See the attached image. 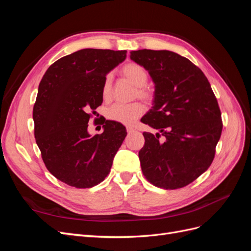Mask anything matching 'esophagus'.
Masks as SVG:
<instances>
[{
  "label": "esophagus",
  "instance_id": "obj_1",
  "mask_svg": "<svg viewBox=\"0 0 251 251\" xmlns=\"http://www.w3.org/2000/svg\"><path fill=\"white\" fill-rule=\"evenodd\" d=\"M126 131H127V133H132L135 131V128L132 126H126Z\"/></svg>",
  "mask_w": 251,
  "mask_h": 251
}]
</instances>
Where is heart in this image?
Returning <instances> with one entry per match:
<instances>
[{
    "label": "heart",
    "mask_w": 251,
    "mask_h": 251,
    "mask_svg": "<svg viewBox=\"0 0 251 251\" xmlns=\"http://www.w3.org/2000/svg\"><path fill=\"white\" fill-rule=\"evenodd\" d=\"M120 74L130 81L133 86L136 87L134 96L139 97L141 100L148 102L153 100V92L147 88V83L149 79V74L147 70L142 66L137 63H127L120 69ZM101 95L103 100L108 101L112 97V76L109 74L104 77ZM144 112L143 104L140 102H133L130 104H113L108 110L107 116L110 120L115 123L131 126L137 120Z\"/></svg>",
    "instance_id": "1"
}]
</instances>
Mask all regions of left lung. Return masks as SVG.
<instances>
[{"instance_id":"1","label":"left lung","mask_w":251,"mask_h":251,"mask_svg":"<svg viewBox=\"0 0 251 251\" xmlns=\"http://www.w3.org/2000/svg\"><path fill=\"white\" fill-rule=\"evenodd\" d=\"M130 57L155 83L154 105L141 121L159 133H143L142 173L157 187H184L215 158L223 127L217 98L201 69L177 53L142 49Z\"/></svg>"}]
</instances>
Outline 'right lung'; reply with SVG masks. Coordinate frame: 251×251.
<instances>
[{"label":"right lung","instance_id":"obj_1","mask_svg":"<svg viewBox=\"0 0 251 251\" xmlns=\"http://www.w3.org/2000/svg\"><path fill=\"white\" fill-rule=\"evenodd\" d=\"M126 57V50L81 49L53 63L40 82L34 137L47 170L68 185L100 183L126 138V127L111 120L101 134L88 132L91 113L102 103L105 75Z\"/></svg>","mask_w":251,"mask_h":251}]
</instances>
